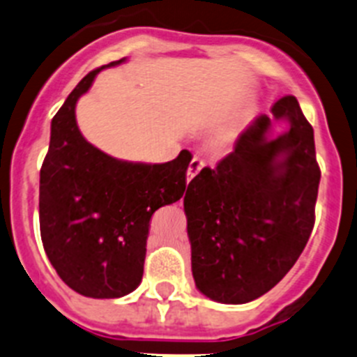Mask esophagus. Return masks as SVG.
I'll list each match as a JSON object with an SVG mask.
<instances>
[{
    "label": "esophagus",
    "mask_w": 357,
    "mask_h": 357,
    "mask_svg": "<svg viewBox=\"0 0 357 357\" xmlns=\"http://www.w3.org/2000/svg\"><path fill=\"white\" fill-rule=\"evenodd\" d=\"M203 166H205V161H203V159H199V158L192 159V161L189 162V168H188V181H192V178L198 175L199 169H202Z\"/></svg>",
    "instance_id": "obj_1"
}]
</instances>
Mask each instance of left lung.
I'll list each match as a JSON object with an SVG mask.
<instances>
[{
  "label": "left lung",
  "mask_w": 357,
  "mask_h": 357,
  "mask_svg": "<svg viewBox=\"0 0 357 357\" xmlns=\"http://www.w3.org/2000/svg\"><path fill=\"white\" fill-rule=\"evenodd\" d=\"M278 120L290 130L271 137ZM319 181L310 122L296 98H280L215 169L203 168L189 182L184 210L199 293L240 305L277 286L310 238Z\"/></svg>",
  "instance_id": "left-lung-1"
}]
</instances>
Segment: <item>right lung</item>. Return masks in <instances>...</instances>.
<instances>
[{
  "mask_svg": "<svg viewBox=\"0 0 357 357\" xmlns=\"http://www.w3.org/2000/svg\"><path fill=\"white\" fill-rule=\"evenodd\" d=\"M87 73L50 124L40 169V235L63 282L87 298H121L144 275L152 213L178 202L192 155L182 151L161 165L121 161L80 133L75 107L103 68Z\"/></svg>",
  "mask_w": 357,
  "mask_h": 357,
  "instance_id": "add662e5",
  "label": "right lung"
}]
</instances>
